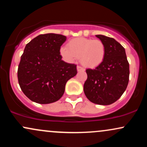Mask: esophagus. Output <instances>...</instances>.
Returning a JSON list of instances; mask_svg holds the SVG:
<instances>
[{"mask_svg":"<svg viewBox=\"0 0 147 147\" xmlns=\"http://www.w3.org/2000/svg\"><path fill=\"white\" fill-rule=\"evenodd\" d=\"M77 71H84V68H82V67L79 66V65H77Z\"/></svg>","mask_w":147,"mask_h":147,"instance_id":"esophagus-1","label":"esophagus"}]
</instances>
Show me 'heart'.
Returning a JSON list of instances; mask_svg holds the SVG:
<instances>
[{
  "label": "heart",
  "instance_id": "b5f03b06",
  "mask_svg": "<svg viewBox=\"0 0 147 147\" xmlns=\"http://www.w3.org/2000/svg\"><path fill=\"white\" fill-rule=\"evenodd\" d=\"M106 47L98 39L79 37L70 40L66 47L60 49V54L64 59L73 61L80 57V61L87 68H94L104 61L106 56Z\"/></svg>",
  "mask_w": 147,
  "mask_h": 147
}]
</instances>
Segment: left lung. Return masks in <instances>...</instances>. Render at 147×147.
<instances>
[{
	"instance_id": "8db88e82",
	"label": "left lung",
	"mask_w": 147,
	"mask_h": 147,
	"mask_svg": "<svg viewBox=\"0 0 147 147\" xmlns=\"http://www.w3.org/2000/svg\"><path fill=\"white\" fill-rule=\"evenodd\" d=\"M106 47L103 63L95 69H87L88 78L84 85L86 96L91 102L109 105L117 100L127 88L129 63L125 49L114 38L96 35Z\"/></svg>"
}]
</instances>
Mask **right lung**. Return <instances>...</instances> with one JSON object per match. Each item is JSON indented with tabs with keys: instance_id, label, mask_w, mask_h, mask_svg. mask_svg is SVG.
Segmentation results:
<instances>
[{
	"instance_id": "obj_1",
	"label": "right lung",
	"mask_w": 147,
	"mask_h": 147,
	"mask_svg": "<svg viewBox=\"0 0 147 147\" xmlns=\"http://www.w3.org/2000/svg\"><path fill=\"white\" fill-rule=\"evenodd\" d=\"M65 40L63 35L45 34L25 45L17 76L22 91L32 102L46 104L58 101L66 82L77 75V65L61 59L60 48Z\"/></svg>"
}]
</instances>
